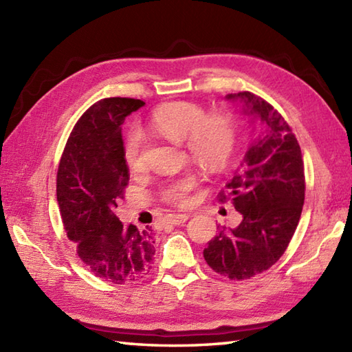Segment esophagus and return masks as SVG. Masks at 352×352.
Instances as JSON below:
<instances>
[{
	"label": "esophagus",
	"instance_id": "1",
	"mask_svg": "<svg viewBox=\"0 0 352 352\" xmlns=\"http://www.w3.org/2000/svg\"><path fill=\"white\" fill-rule=\"evenodd\" d=\"M188 219H189V214H186V213H178V214L168 216V222L172 223V226H180V223H184Z\"/></svg>",
	"mask_w": 352,
	"mask_h": 352
}]
</instances>
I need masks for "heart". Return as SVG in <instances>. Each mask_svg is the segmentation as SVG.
<instances>
[{"instance_id": "obj_1", "label": "heart", "mask_w": 352, "mask_h": 352, "mask_svg": "<svg viewBox=\"0 0 352 352\" xmlns=\"http://www.w3.org/2000/svg\"><path fill=\"white\" fill-rule=\"evenodd\" d=\"M149 122L164 138L175 144L183 142L186 151L210 172H219L226 168L234 151L236 125L233 119L219 111L204 115V109L197 102L163 104L153 111ZM122 155L131 170H140L144 166V134L139 129H131L125 134ZM197 183V175L188 172L164 188L163 198L178 206H186Z\"/></svg>"}]
</instances>
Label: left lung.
<instances>
[{"instance_id":"left-lung-1","label":"left lung","mask_w":352,"mask_h":352,"mask_svg":"<svg viewBox=\"0 0 352 352\" xmlns=\"http://www.w3.org/2000/svg\"><path fill=\"white\" fill-rule=\"evenodd\" d=\"M227 100L241 104L258 134L221 193V201L233 198L242 219L219 230L204 258L214 272L239 281L267 271L287 250L301 218L305 180L301 148L278 111L251 92Z\"/></svg>"}]
</instances>
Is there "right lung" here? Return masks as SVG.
Returning a JSON list of instances; mask_svg holds the SVG:
<instances>
[{
  "mask_svg": "<svg viewBox=\"0 0 352 352\" xmlns=\"http://www.w3.org/2000/svg\"><path fill=\"white\" fill-rule=\"evenodd\" d=\"M142 106L140 100L104 98L89 107L66 142L57 172V201L69 241L96 276L113 284L142 278L155 254L151 228L124 227L115 214L130 180L121 125Z\"/></svg>",
  "mask_w": 352,
  "mask_h": 352,
  "instance_id": "right-lung-1",
  "label": "right lung"
}]
</instances>
